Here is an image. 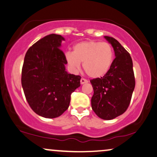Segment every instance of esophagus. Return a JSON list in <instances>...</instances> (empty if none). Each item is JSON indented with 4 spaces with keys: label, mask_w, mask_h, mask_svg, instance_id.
Wrapping results in <instances>:
<instances>
[{
    "label": "esophagus",
    "mask_w": 157,
    "mask_h": 157,
    "mask_svg": "<svg viewBox=\"0 0 157 157\" xmlns=\"http://www.w3.org/2000/svg\"><path fill=\"white\" fill-rule=\"evenodd\" d=\"M87 82H88V81H87L86 79H85V78H81V80H80V83L81 84H85V83H87Z\"/></svg>",
    "instance_id": "esophagus-1"
}]
</instances>
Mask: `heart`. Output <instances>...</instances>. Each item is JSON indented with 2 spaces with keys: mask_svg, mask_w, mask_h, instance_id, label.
<instances>
[{
  "mask_svg": "<svg viewBox=\"0 0 157 157\" xmlns=\"http://www.w3.org/2000/svg\"><path fill=\"white\" fill-rule=\"evenodd\" d=\"M65 57L73 70H78L80 63H83V69L87 75L98 78L104 76L109 70L113 61L114 52L109 43L85 41L75 44L73 53L67 52Z\"/></svg>",
  "mask_w": 157,
  "mask_h": 157,
  "instance_id": "b5f03b06",
  "label": "heart"
}]
</instances>
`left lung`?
<instances>
[{
	"label": "left lung",
	"mask_w": 157,
	"mask_h": 157,
	"mask_svg": "<svg viewBox=\"0 0 157 157\" xmlns=\"http://www.w3.org/2000/svg\"><path fill=\"white\" fill-rule=\"evenodd\" d=\"M105 38L113 47L116 58L103 77L90 80L94 90L91 105L99 118L111 120L128 108L136 82L130 54L116 39Z\"/></svg>",
	"instance_id": "obj_1"
}]
</instances>
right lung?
Masks as SVG:
<instances>
[{
    "mask_svg": "<svg viewBox=\"0 0 157 157\" xmlns=\"http://www.w3.org/2000/svg\"><path fill=\"white\" fill-rule=\"evenodd\" d=\"M64 39L47 35L33 44L25 55L21 85L33 111L44 118L61 116L70 105L71 95L80 86V75L68 74L65 54L59 49Z\"/></svg>",
    "mask_w": 157,
    "mask_h": 157,
    "instance_id": "1",
    "label": "right lung"
}]
</instances>
